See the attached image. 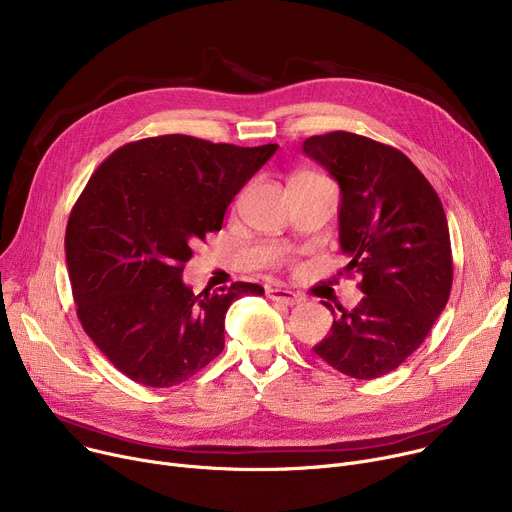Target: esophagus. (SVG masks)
Returning a JSON list of instances; mask_svg holds the SVG:
<instances>
[{"label": "esophagus", "instance_id": "1", "mask_svg": "<svg viewBox=\"0 0 512 512\" xmlns=\"http://www.w3.org/2000/svg\"><path fill=\"white\" fill-rule=\"evenodd\" d=\"M267 298H271L274 302H280V304H286V306H294V304H300L304 298L288 288H282V286H269L265 290Z\"/></svg>", "mask_w": 512, "mask_h": 512}]
</instances>
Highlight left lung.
Returning <instances> with one entry per match:
<instances>
[{"label":"left lung","mask_w":512,"mask_h":512,"mask_svg":"<svg viewBox=\"0 0 512 512\" xmlns=\"http://www.w3.org/2000/svg\"><path fill=\"white\" fill-rule=\"evenodd\" d=\"M302 152L342 191L344 271L362 278L364 292L352 311L339 306L342 315L313 350L348 377L379 379L420 348L447 306L453 255L445 210L418 166L393 146L331 131L304 140Z\"/></svg>","instance_id":"left-lung-1"}]
</instances>
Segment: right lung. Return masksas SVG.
Returning <instances> with one entry per match:
<instances>
[{
  "label": "right lung",
  "mask_w": 512,
  "mask_h": 512,
  "mask_svg": "<svg viewBox=\"0 0 512 512\" xmlns=\"http://www.w3.org/2000/svg\"><path fill=\"white\" fill-rule=\"evenodd\" d=\"M276 150L170 133L125 144L94 170L67 220V274L84 331L131 381H187L224 350L232 300L263 294L247 282L193 294L181 276Z\"/></svg>",
  "instance_id": "obj_1"
}]
</instances>
